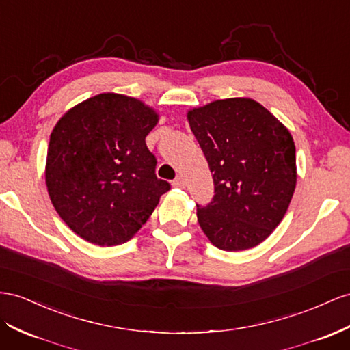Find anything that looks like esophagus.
I'll return each instance as SVG.
<instances>
[{"mask_svg":"<svg viewBox=\"0 0 350 350\" xmlns=\"http://www.w3.org/2000/svg\"><path fill=\"white\" fill-rule=\"evenodd\" d=\"M172 185H174L175 188H185V181H184L183 178H176V179H174Z\"/></svg>","mask_w":350,"mask_h":350,"instance_id":"obj_1","label":"esophagus"}]
</instances>
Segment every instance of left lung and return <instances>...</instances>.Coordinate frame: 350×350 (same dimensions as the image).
I'll return each mask as SVG.
<instances>
[{
	"mask_svg": "<svg viewBox=\"0 0 350 350\" xmlns=\"http://www.w3.org/2000/svg\"><path fill=\"white\" fill-rule=\"evenodd\" d=\"M209 163L213 200L197 219L221 250L240 252L267 240L284 218L296 188V147L290 131L247 97L215 100L187 111Z\"/></svg>",
	"mask_w": 350,
	"mask_h": 350,
	"instance_id": "8db88e82",
	"label": "left lung"
}]
</instances>
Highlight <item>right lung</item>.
Instances as JSON below:
<instances>
[{"label":"right lung","instance_id":"1","mask_svg":"<svg viewBox=\"0 0 350 350\" xmlns=\"http://www.w3.org/2000/svg\"><path fill=\"white\" fill-rule=\"evenodd\" d=\"M159 113L103 92L69 109L50 135L45 184L55 212L85 241L109 247L134 237L171 185L156 176L146 137Z\"/></svg>","mask_w":350,"mask_h":350}]
</instances>
